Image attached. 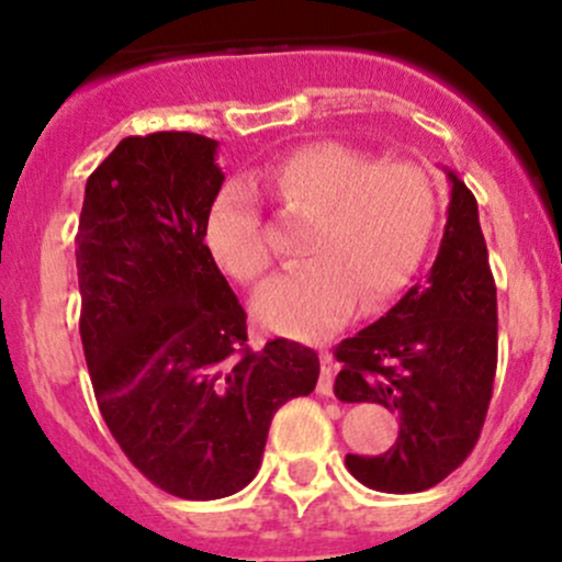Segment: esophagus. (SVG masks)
Instances as JSON below:
<instances>
[{
	"label": "esophagus",
	"instance_id": "1",
	"mask_svg": "<svg viewBox=\"0 0 562 562\" xmlns=\"http://www.w3.org/2000/svg\"><path fill=\"white\" fill-rule=\"evenodd\" d=\"M319 366H323V379H319V392L330 394L333 392V375H336V360H333L330 349H319Z\"/></svg>",
	"mask_w": 562,
	"mask_h": 562
}]
</instances>
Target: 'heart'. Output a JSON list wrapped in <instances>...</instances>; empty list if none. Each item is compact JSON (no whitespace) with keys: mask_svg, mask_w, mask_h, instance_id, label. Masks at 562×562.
I'll use <instances>...</instances> for the list:
<instances>
[{"mask_svg":"<svg viewBox=\"0 0 562 562\" xmlns=\"http://www.w3.org/2000/svg\"><path fill=\"white\" fill-rule=\"evenodd\" d=\"M252 194L310 221L301 243L310 261L274 277L252 301L263 328L293 338L338 328L357 299L362 312L379 310L416 271L437 218V187L424 165L379 162L344 144L304 146L248 176V189H221L205 215L213 261L243 285H256L271 267Z\"/></svg>","mask_w":562,"mask_h":562,"instance_id":"1","label":"heart"}]
</instances>
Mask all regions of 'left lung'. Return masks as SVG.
<instances>
[{
    "label": "left lung",
    "instance_id": "8db88e82",
    "mask_svg": "<svg viewBox=\"0 0 562 562\" xmlns=\"http://www.w3.org/2000/svg\"><path fill=\"white\" fill-rule=\"evenodd\" d=\"M451 178L446 232L429 274L357 336L338 344L336 397L379 403L400 416L381 456H347L362 485L418 493L464 464L477 442L496 379L498 314L477 200Z\"/></svg>",
    "mask_w": 562,
    "mask_h": 562
}]
</instances>
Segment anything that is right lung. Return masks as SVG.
I'll return each mask as SVG.
<instances>
[{"mask_svg":"<svg viewBox=\"0 0 562 562\" xmlns=\"http://www.w3.org/2000/svg\"><path fill=\"white\" fill-rule=\"evenodd\" d=\"M215 146L176 131L120 140L88 178L77 229L79 336L103 422L135 470L191 502L243 491L274 413L319 375L304 344L248 347V314L202 237L224 183Z\"/></svg>","mask_w":562,"mask_h":562,"instance_id":"right-lung-1","label":"right lung"}]
</instances>
